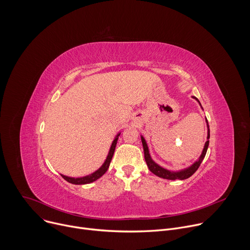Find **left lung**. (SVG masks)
Listing matches in <instances>:
<instances>
[{
	"label": "left lung",
	"instance_id": "left-lung-1",
	"mask_svg": "<svg viewBox=\"0 0 250 250\" xmlns=\"http://www.w3.org/2000/svg\"><path fill=\"white\" fill-rule=\"evenodd\" d=\"M196 99V98H195ZM197 100V99H196ZM209 138V128L208 129V140L206 141L205 144V147L203 149V152H202V155L199 159V161L195 162L191 167L185 169V170H182V171H179V172H171V171H168L162 167H160L159 165H157L150 157L149 155V151H148V147H147V145L146 142L145 140V138L141 136V141H142V146H144V151H145V159L146 161V164L149 168V170L155 174L156 176L158 177H161V178H164V179H168V180H176V179H179V180H184V179H187V178L191 177L197 170L198 168L200 167L203 159L205 158L206 156V153H207V150H208V140Z\"/></svg>",
	"mask_w": 250,
	"mask_h": 250
}]
</instances>
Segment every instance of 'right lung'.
Wrapping results in <instances>:
<instances>
[{
	"label": "right lung",
	"mask_w": 250,
	"mask_h": 250,
	"mask_svg": "<svg viewBox=\"0 0 250 250\" xmlns=\"http://www.w3.org/2000/svg\"><path fill=\"white\" fill-rule=\"evenodd\" d=\"M119 135H120V134H118V135L116 136L115 140L113 141L111 149H110V152H109V154H108V157H106L105 161L104 162V164L102 165V167H101L100 169H98L96 172H94V173L91 174V175H88V176H85V177H81V178H70V177L61 175V176L63 177V179H65L67 182H69V183H71V184H75V185L89 184V183H92V182L96 181L97 179H99L100 177H102V176L106 172V170H108V168H109V166H110L111 160H112V158H113V155H114V152H115V149H116V146H117V141H118Z\"/></svg>",
	"instance_id": "add662e5"
}]
</instances>
